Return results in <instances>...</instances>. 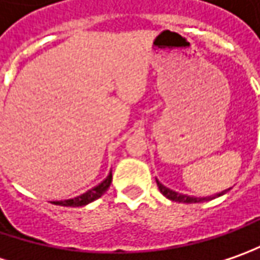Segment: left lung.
Segmentation results:
<instances>
[{
  "label": "left lung",
  "mask_w": 260,
  "mask_h": 260,
  "mask_svg": "<svg viewBox=\"0 0 260 260\" xmlns=\"http://www.w3.org/2000/svg\"><path fill=\"white\" fill-rule=\"evenodd\" d=\"M157 185L158 188H159V191L161 194L167 197L168 200H173V202H178V203H202V202H209V200H213V199H216V197H220V196H223L224 192L228 191V190H224V191L219 192V194H214L213 197H190V196H184V194H180V192L173 191V190H170V188H167L166 185H162V184L159 183L157 180ZM230 190V188H229Z\"/></svg>",
  "instance_id": "left-lung-1"
}]
</instances>
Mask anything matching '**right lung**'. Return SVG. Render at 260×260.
I'll return each mask as SVG.
<instances>
[{"mask_svg":"<svg viewBox=\"0 0 260 260\" xmlns=\"http://www.w3.org/2000/svg\"><path fill=\"white\" fill-rule=\"evenodd\" d=\"M112 183V171L108 174V177L103 180L102 183L99 185L93 187L92 190L83 192L82 196H77L75 199H70V200H64V202H56L54 204H58V206H64V207H82V206H86L89 203L98 200L99 197H102L103 194L106 192V190L109 188V185Z\"/></svg>","mask_w":260,"mask_h":260,"instance_id":"add662e5","label":"right lung"}]
</instances>
